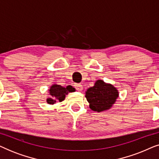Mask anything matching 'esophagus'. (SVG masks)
Instances as JSON below:
<instances>
[{"label":"esophagus","instance_id":"1","mask_svg":"<svg viewBox=\"0 0 159 159\" xmlns=\"http://www.w3.org/2000/svg\"><path fill=\"white\" fill-rule=\"evenodd\" d=\"M75 86L76 89H77V90L78 91H82V90H83V87H82V84H76Z\"/></svg>","mask_w":159,"mask_h":159}]
</instances>
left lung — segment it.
I'll use <instances>...</instances> for the list:
<instances>
[{
  "mask_svg": "<svg viewBox=\"0 0 159 159\" xmlns=\"http://www.w3.org/2000/svg\"><path fill=\"white\" fill-rule=\"evenodd\" d=\"M119 97V91L111 84L98 80L85 92V98L91 110L101 112L110 109Z\"/></svg>",
  "mask_w": 159,
  "mask_h": 159,
  "instance_id": "left-lung-1",
  "label": "left lung"
}]
</instances>
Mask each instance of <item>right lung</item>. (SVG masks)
I'll use <instances>...</instances> for the list:
<instances>
[{"label":"right lung","mask_w":159,"mask_h":159,"mask_svg":"<svg viewBox=\"0 0 159 159\" xmlns=\"http://www.w3.org/2000/svg\"><path fill=\"white\" fill-rule=\"evenodd\" d=\"M48 91L51 97L48 98L46 101L48 104L53 105L56 102H61L64 101L66 95H68L69 93L75 92V88H72V86L71 85L64 88L59 84H54L51 86Z\"/></svg>","instance_id":"add662e5"}]
</instances>
